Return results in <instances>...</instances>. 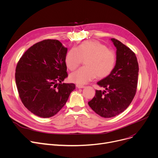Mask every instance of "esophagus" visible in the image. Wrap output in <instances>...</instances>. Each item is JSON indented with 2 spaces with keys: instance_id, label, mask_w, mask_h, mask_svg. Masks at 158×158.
Here are the masks:
<instances>
[{
  "instance_id": "esophagus-1",
  "label": "esophagus",
  "mask_w": 158,
  "mask_h": 158,
  "mask_svg": "<svg viewBox=\"0 0 158 158\" xmlns=\"http://www.w3.org/2000/svg\"><path fill=\"white\" fill-rule=\"evenodd\" d=\"M76 87L77 88H84L85 86H82V85H77Z\"/></svg>"
}]
</instances>
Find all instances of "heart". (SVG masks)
<instances>
[{"label":"heart","instance_id":"1","mask_svg":"<svg viewBox=\"0 0 158 158\" xmlns=\"http://www.w3.org/2000/svg\"><path fill=\"white\" fill-rule=\"evenodd\" d=\"M82 59H86L85 62L86 66L79 69L69 76L71 82L79 85L87 84L96 77L104 78L108 76L115 66L116 54L100 41H85L66 53V67L70 70H74L81 63Z\"/></svg>","mask_w":158,"mask_h":158}]
</instances>
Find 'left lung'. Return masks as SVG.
Masks as SVG:
<instances>
[{"label":"left lung","instance_id":"8db88e82","mask_svg":"<svg viewBox=\"0 0 158 158\" xmlns=\"http://www.w3.org/2000/svg\"><path fill=\"white\" fill-rule=\"evenodd\" d=\"M116 51V64L108 76L97 82L104 90H96L88 105L104 118L115 117L131 103L136 92L139 66L135 54L120 41L111 38Z\"/></svg>","mask_w":158,"mask_h":158}]
</instances>
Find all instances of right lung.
<instances>
[{
	"mask_svg": "<svg viewBox=\"0 0 158 158\" xmlns=\"http://www.w3.org/2000/svg\"><path fill=\"white\" fill-rule=\"evenodd\" d=\"M67 48L57 40H45L31 46L16 68L15 81L20 98L34 114L49 118L59 112L76 88L63 83L67 77Z\"/></svg>",
	"mask_w": 158,
	"mask_h": 158,
	"instance_id": "obj_1",
	"label": "right lung"
}]
</instances>
